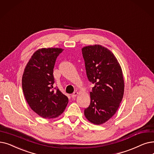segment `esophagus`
Listing matches in <instances>:
<instances>
[{
	"label": "esophagus",
	"mask_w": 154,
	"mask_h": 154,
	"mask_svg": "<svg viewBox=\"0 0 154 154\" xmlns=\"http://www.w3.org/2000/svg\"><path fill=\"white\" fill-rule=\"evenodd\" d=\"M78 94H79V92H77V91H75L74 92H73L72 94V97H73V98H75L77 95H78Z\"/></svg>",
	"instance_id": "esophagus-1"
}]
</instances>
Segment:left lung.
Returning a JSON list of instances; mask_svg holds the SVG:
<instances>
[{"mask_svg": "<svg viewBox=\"0 0 154 154\" xmlns=\"http://www.w3.org/2000/svg\"><path fill=\"white\" fill-rule=\"evenodd\" d=\"M82 51L87 76L95 84L84 115L91 123L102 125L115 114L122 101L125 89L122 69L114 54L101 45L86 46Z\"/></svg>", "mask_w": 154, "mask_h": 154, "instance_id": "8db88e82", "label": "left lung"}]
</instances>
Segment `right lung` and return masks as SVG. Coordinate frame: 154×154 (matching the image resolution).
Returning <instances> with one entry per match:
<instances>
[{
  "mask_svg": "<svg viewBox=\"0 0 154 154\" xmlns=\"http://www.w3.org/2000/svg\"><path fill=\"white\" fill-rule=\"evenodd\" d=\"M63 51L59 48L36 50L24 69L22 88L31 109L43 118H55L62 115L69 99L59 89H54L53 77L56 59Z\"/></svg>",
  "mask_w": 154,
  "mask_h": 154,
  "instance_id": "obj_1",
  "label": "right lung"
}]
</instances>
